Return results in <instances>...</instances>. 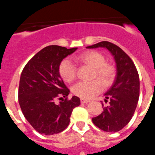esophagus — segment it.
Wrapping results in <instances>:
<instances>
[{
	"label": "esophagus",
	"mask_w": 155,
	"mask_h": 155,
	"mask_svg": "<svg viewBox=\"0 0 155 155\" xmlns=\"http://www.w3.org/2000/svg\"><path fill=\"white\" fill-rule=\"evenodd\" d=\"M90 102L89 100L83 99V98H81V103H87V102Z\"/></svg>",
	"instance_id": "esophagus-1"
}]
</instances>
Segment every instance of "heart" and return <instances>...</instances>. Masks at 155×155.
Here are the masks:
<instances>
[{
	"instance_id": "b5f03b06",
	"label": "heart",
	"mask_w": 155,
	"mask_h": 155,
	"mask_svg": "<svg viewBox=\"0 0 155 155\" xmlns=\"http://www.w3.org/2000/svg\"><path fill=\"white\" fill-rule=\"evenodd\" d=\"M78 64H86L93 68L92 78H98L104 86L112 84L115 77V68L112 64L105 63L102 53L94 50H88L74 57ZM59 74L66 82H72L76 78L77 68L71 61L65 59L59 65ZM98 80L81 81L72 87L74 95L83 99H91L102 90V85Z\"/></svg>"
}]
</instances>
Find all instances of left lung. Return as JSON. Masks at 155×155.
I'll list each match as a JSON object with an SVG mask.
<instances>
[{
	"label": "left lung",
	"instance_id": "1",
	"mask_svg": "<svg viewBox=\"0 0 155 155\" xmlns=\"http://www.w3.org/2000/svg\"><path fill=\"white\" fill-rule=\"evenodd\" d=\"M98 47L106 48L112 53L116 61V76L105 94V102L109 99V105L103 108L99 116L92 118V122L102 130L115 133L128 124L135 112L140 94L139 74L130 57L118 46L102 41L87 46V49Z\"/></svg>",
	"mask_w": 155,
	"mask_h": 155
}]
</instances>
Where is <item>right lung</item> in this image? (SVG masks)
<instances>
[{"mask_svg":"<svg viewBox=\"0 0 155 155\" xmlns=\"http://www.w3.org/2000/svg\"><path fill=\"white\" fill-rule=\"evenodd\" d=\"M77 49L46 46L27 63L21 72L19 105L25 119L39 134L53 135L64 130L73 109L81 104L78 97L68 99L70 90L59 74L61 61ZM56 98L63 100L56 104Z\"/></svg>","mask_w":155,"mask_h":155,"instance_id":"1","label":"right lung"}]
</instances>
